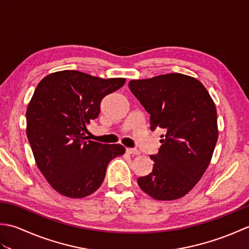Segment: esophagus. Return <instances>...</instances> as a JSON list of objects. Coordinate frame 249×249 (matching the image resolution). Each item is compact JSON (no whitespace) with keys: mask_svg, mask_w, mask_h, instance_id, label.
Instances as JSON below:
<instances>
[{"mask_svg":"<svg viewBox=\"0 0 249 249\" xmlns=\"http://www.w3.org/2000/svg\"><path fill=\"white\" fill-rule=\"evenodd\" d=\"M126 152L128 153V154H130V155H139L140 154V152L138 151V150H136V149H126Z\"/></svg>","mask_w":249,"mask_h":249,"instance_id":"1","label":"esophagus"}]
</instances>
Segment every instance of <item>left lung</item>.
<instances>
[{
	"label": "left lung",
	"instance_id": "obj_1",
	"mask_svg": "<svg viewBox=\"0 0 249 249\" xmlns=\"http://www.w3.org/2000/svg\"><path fill=\"white\" fill-rule=\"evenodd\" d=\"M150 113L151 129L160 127V151L151 155L152 172L139 187L156 200L184 197L209 167L218 138L217 112L208 89L197 79L174 72L128 83Z\"/></svg>",
	"mask_w": 249,
	"mask_h": 249
}]
</instances>
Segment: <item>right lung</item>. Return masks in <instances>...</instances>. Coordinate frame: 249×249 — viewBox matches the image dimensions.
Masks as SVG:
<instances>
[{"instance_id":"obj_1","label":"right lung","mask_w":249,"mask_h":249,"mask_svg":"<svg viewBox=\"0 0 249 249\" xmlns=\"http://www.w3.org/2000/svg\"><path fill=\"white\" fill-rule=\"evenodd\" d=\"M125 81L62 71L37 84L26 109V136L39 171L59 194L84 198L96 192L110 160L125 153L123 145L102 144L86 136L103 98Z\"/></svg>"}]
</instances>
